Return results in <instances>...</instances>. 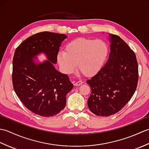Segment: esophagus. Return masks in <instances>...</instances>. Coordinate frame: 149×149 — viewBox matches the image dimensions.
Listing matches in <instances>:
<instances>
[{
	"instance_id": "esophagus-1",
	"label": "esophagus",
	"mask_w": 149,
	"mask_h": 149,
	"mask_svg": "<svg viewBox=\"0 0 149 149\" xmlns=\"http://www.w3.org/2000/svg\"><path fill=\"white\" fill-rule=\"evenodd\" d=\"M82 84H83V82H82L81 81H77L76 83H74V86H79V85H81Z\"/></svg>"
}]
</instances>
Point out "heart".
Segmentation results:
<instances>
[{
  "mask_svg": "<svg viewBox=\"0 0 149 149\" xmlns=\"http://www.w3.org/2000/svg\"><path fill=\"white\" fill-rule=\"evenodd\" d=\"M108 52L107 44L101 40L79 38L72 41L60 52L58 61L66 73L70 74L77 67L82 74L93 75L102 67Z\"/></svg>",
  "mask_w": 149,
  "mask_h": 149,
  "instance_id": "1",
  "label": "heart"
}]
</instances>
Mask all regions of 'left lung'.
<instances>
[{
	"instance_id": "obj_1",
	"label": "left lung",
	"mask_w": 149,
	"mask_h": 149,
	"mask_svg": "<svg viewBox=\"0 0 149 149\" xmlns=\"http://www.w3.org/2000/svg\"><path fill=\"white\" fill-rule=\"evenodd\" d=\"M109 36L108 60L86 81L91 90L88 108L100 116H109L121 110L133 96L138 81V65L133 50L118 36Z\"/></svg>"
}]
</instances>
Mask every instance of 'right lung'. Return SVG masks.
I'll list each match as a JSON object with an SVG mask.
<instances>
[{"label": "right lung", "instance_id": "1", "mask_svg": "<svg viewBox=\"0 0 149 149\" xmlns=\"http://www.w3.org/2000/svg\"><path fill=\"white\" fill-rule=\"evenodd\" d=\"M64 34L41 32L28 38L15 50L13 59L12 82L21 102L33 113L52 116L65 108L66 95L74 85L66 74L54 66L57 63ZM45 53L49 60L36 64L33 57Z\"/></svg>", "mask_w": 149, "mask_h": 149}]
</instances>
